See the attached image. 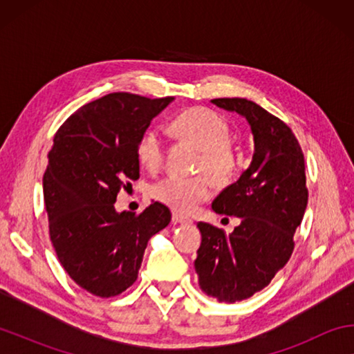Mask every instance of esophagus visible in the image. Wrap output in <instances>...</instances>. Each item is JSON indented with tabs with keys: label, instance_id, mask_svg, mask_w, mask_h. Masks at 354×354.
<instances>
[{
	"label": "esophagus",
	"instance_id": "obj_1",
	"mask_svg": "<svg viewBox=\"0 0 354 354\" xmlns=\"http://www.w3.org/2000/svg\"><path fill=\"white\" fill-rule=\"evenodd\" d=\"M173 221H175V223H190V218L189 217H185V215H183V214H178V212H173Z\"/></svg>",
	"mask_w": 354,
	"mask_h": 354
}]
</instances>
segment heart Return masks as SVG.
Here are the masks:
<instances>
[{
	"label": "heart",
	"instance_id": "b5f03b06",
	"mask_svg": "<svg viewBox=\"0 0 354 354\" xmlns=\"http://www.w3.org/2000/svg\"><path fill=\"white\" fill-rule=\"evenodd\" d=\"M178 137L200 148L196 176H167L153 185L156 201L176 212H192L211 198L214 183L225 185L234 178L239 158L230 142V124L209 107H190L171 122ZM164 140L158 129H148L137 142V159L148 171H158L164 162Z\"/></svg>",
	"mask_w": 354,
	"mask_h": 354
}]
</instances>
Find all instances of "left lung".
I'll return each mask as SVG.
<instances>
[{"label": "left lung", "mask_w": 354, "mask_h": 354, "mask_svg": "<svg viewBox=\"0 0 354 354\" xmlns=\"http://www.w3.org/2000/svg\"><path fill=\"white\" fill-rule=\"evenodd\" d=\"M214 104L248 120L254 136L253 162L214 200L212 209L234 215L231 234L200 221L195 270L200 286L218 301L247 299L270 284L290 259L297 227L308 205L304 156L292 129L245 98H215Z\"/></svg>", "instance_id": "obj_1"}]
</instances>
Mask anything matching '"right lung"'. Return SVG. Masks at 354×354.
<instances>
[{"instance_id": "obj_1", "label": "right lung", "mask_w": 354, "mask_h": 354, "mask_svg": "<svg viewBox=\"0 0 354 354\" xmlns=\"http://www.w3.org/2000/svg\"><path fill=\"white\" fill-rule=\"evenodd\" d=\"M171 100L104 95L71 113L53 139L44 175L50 239L64 270L92 295L133 286L149 237L170 223L162 203L140 214H118L113 203L139 179L137 142Z\"/></svg>"}]
</instances>
